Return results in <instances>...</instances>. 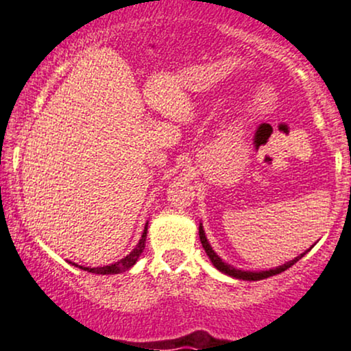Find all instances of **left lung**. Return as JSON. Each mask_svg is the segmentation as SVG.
Listing matches in <instances>:
<instances>
[{
    "mask_svg": "<svg viewBox=\"0 0 351 351\" xmlns=\"http://www.w3.org/2000/svg\"><path fill=\"white\" fill-rule=\"evenodd\" d=\"M199 237H200V243H202L204 250H206V254L208 255V258H210V262L214 263L215 269L222 271V274L230 275V277H234V278H240V280H263V278H269V277H271V275L282 274V271H285L287 269H290V267H292L293 263H297L298 261H300V258L303 257V255H305L306 252H308L310 249H312V247H310L308 250L303 252V254L298 255V257H295L293 261H290V262L283 263V265L277 267V269L261 270V271H247V270H239V269H235V267L228 265V263L223 262L222 258H220L219 255L215 254L214 250H212L210 243H208V240H207V237H206V234H204L202 223H200V226H199Z\"/></svg>",
    "mask_w": 351,
    "mask_h": 351,
    "instance_id": "8db88e82",
    "label": "left lung"
}]
</instances>
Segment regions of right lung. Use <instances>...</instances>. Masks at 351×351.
Listing matches in <instances>:
<instances>
[{"instance_id": "right-lung-1", "label": "right lung", "mask_w": 351, "mask_h": 351, "mask_svg": "<svg viewBox=\"0 0 351 351\" xmlns=\"http://www.w3.org/2000/svg\"><path fill=\"white\" fill-rule=\"evenodd\" d=\"M145 237H147V223H145L143 237H141L139 243L136 245V249H134L129 255H125L124 258H121L119 262L111 263V265H106V267H94V269H90V267H80V265H76V263H73V265L80 267V269H82V270H88V271H90V274H99V275L121 274V271H125V270L131 269L134 263L137 262V258H139V255L143 254V250L145 247Z\"/></svg>"}]
</instances>
